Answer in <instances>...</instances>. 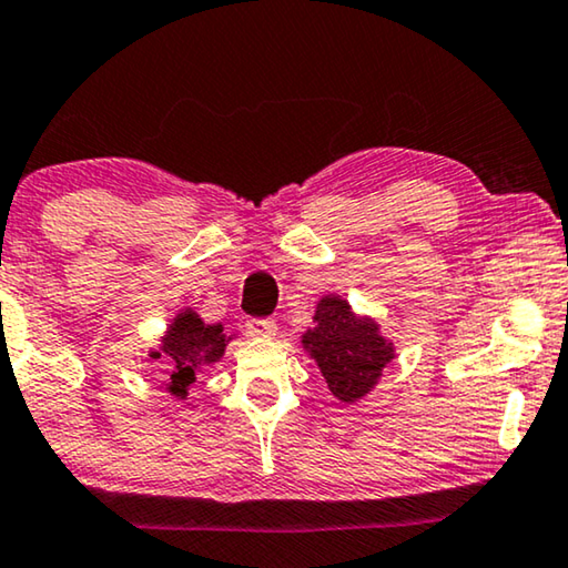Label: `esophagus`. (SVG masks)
Instances as JSON below:
<instances>
[{
    "instance_id": "obj_1",
    "label": "esophagus",
    "mask_w": 568,
    "mask_h": 568,
    "mask_svg": "<svg viewBox=\"0 0 568 568\" xmlns=\"http://www.w3.org/2000/svg\"><path fill=\"white\" fill-rule=\"evenodd\" d=\"M244 332L250 336H273L277 332V324L273 318H247Z\"/></svg>"
}]
</instances>
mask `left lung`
Returning <instances> with one entry per match:
<instances>
[{
    "instance_id": "left-lung-1",
    "label": "left lung",
    "mask_w": 568,
    "mask_h": 568,
    "mask_svg": "<svg viewBox=\"0 0 568 568\" xmlns=\"http://www.w3.org/2000/svg\"><path fill=\"white\" fill-rule=\"evenodd\" d=\"M303 346L318 362L328 390L342 403L367 395L393 359V344L383 338L375 321L354 316L349 303L326 295L316 308V328H308Z\"/></svg>"
}]
</instances>
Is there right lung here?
Returning <instances> with one entry per match:
<instances>
[{
	"mask_svg": "<svg viewBox=\"0 0 568 568\" xmlns=\"http://www.w3.org/2000/svg\"><path fill=\"white\" fill-rule=\"evenodd\" d=\"M224 346L226 338L222 334V324L206 326L196 313L183 311L163 336L160 352H152V357L160 359L165 354L168 365H171L168 390L178 397H185L189 387L196 383V372L222 357Z\"/></svg>",
	"mask_w": 568,
	"mask_h": 568,
	"instance_id": "1",
	"label": "right lung"
}]
</instances>
